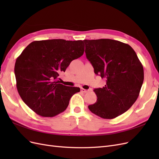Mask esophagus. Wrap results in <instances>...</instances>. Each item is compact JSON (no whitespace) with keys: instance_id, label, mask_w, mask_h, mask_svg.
Returning a JSON list of instances; mask_svg holds the SVG:
<instances>
[{"instance_id":"esophagus-1","label":"esophagus","mask_w":159,"mask_h":159,"mask_svg":"<svg viewBox=\"0 0 159 159\" xmlns=\"http://www.w3.org/2000/svg\"><path fill=\"white\" fill-rule=\"evenodd\" d=\"M81 92H83V93H88V91H89V90H87V89H81Z\"/></svg>"}]
</instances>
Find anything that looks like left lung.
<instances>
[{
  "mask_svg": "<svg viewBox=\"0 0 159 159\" xmlns=\"http://www.w3.org/2000/svg\"><path fill=\"white\" fill-rule=\"evenodd\" d=\"M85 55L95 74L106 79L93 90L97 102L88 106L103 119L121 115L136 102L144 80L143 67L129 44L111 39L84 40Z\"/></svg>",
  "mask_w": 159,
  "mask_h": 159,
  "instance_id": "1",
  "label": "left lung"
}]
</instances>
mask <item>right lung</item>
I'll return each instance as SVG.
<instances>
[{
	"label": "right lung",
	"mask_w": 159,
	"mask_h": 159,
	"mask_svg": "<svg viewBox=\"0 0 159 159\" xmlns=\"http://www.w3.org/2000/svg\"><path fill=\"white\" fill-rule=\"evenodd\" d=\"M84 52L82 40L31 42L17 57L14 66L16 88L23 102L42 117H52L64 111L71 96L80 89L60 84L58 77Z\"/></svg>",
	"instance_id": "add662e5"
}]
</instances>
